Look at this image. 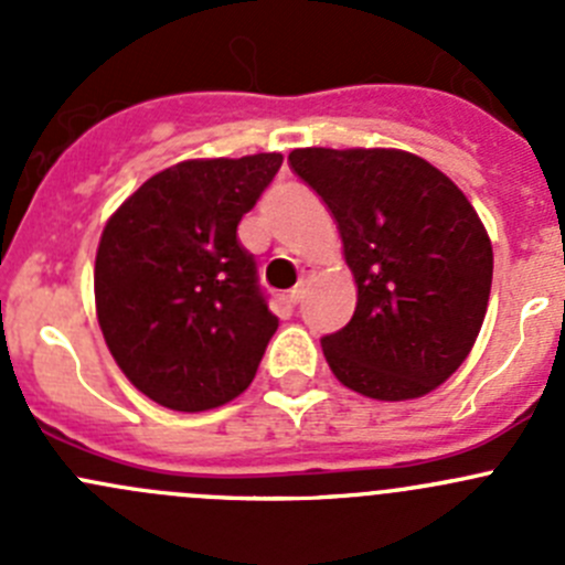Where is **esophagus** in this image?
Here are the masks:
<instances>
[{"mask_svg":"<svg viewBox=\"0 0 565 565\" xmlns=\"http://www.w3.org/2000/svg\"><path fill=\"white\" fill-rule=\"evenodd\" d=\"M303 295H306V281H300L298 287L289 289V303H300V300H303Z\"/></svg>","mask_w":565,"mask_h":565,"instance_id":"obj_1","label":"esophagus"}]
</instances>
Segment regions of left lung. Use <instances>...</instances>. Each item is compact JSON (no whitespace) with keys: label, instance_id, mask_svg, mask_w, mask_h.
Instances as JSON below:
<instances>
[{"label":"left lung","instance_id":"obj_1","mask_svg":"<svg viewBox=\"0 0 565 565\" xmlns=\"http://www.w3.org/2000/svg\"><path fill=\"white\" fill-rule=\"evenodd\" d=\"M289 167L322 196L358 287L350 322L322 339L341 385L407 402L470 355L492 289V243L451 177L385 147H303Z\"/></svg>","mask_w":565,"mask_h":565}]
</instances>
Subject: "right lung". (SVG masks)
Returning <instances> with one entry per match:
<instances>
[{
  "label": "right lung",
  "instance_id": "obj_1",
  "mask_svg": "<svg viewBox=\"0 0 565 565\" xmlns=\"http://www.w3.org/2000/svg\"><path fill=\"white\" fill-rule=\"evenodd\" d=\"M281 161L259 152L174 163L106 221L95 256L98 324L125 377L161 407H221L259 369L278 319L237 224Z\"/></svg>",
  "mask_w": 565,
  "mask_h": 565
}]
</instances>
